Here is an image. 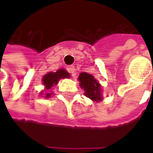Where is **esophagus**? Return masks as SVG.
<instances>
[{"label":"esophagus","instance_id":"obj_1","mask_svg":"<svg viewBox=\"0 0 153 153\" xmlns=\"http://www.w3.org/2000/svg\"><path fill=\"white\" fill-rule=\"evenodd\" d=\"M66 70L68 71V73H70L71 74H74V72H75V69H74V66H73V65H70V66H67V68H66Z\"/></svg>","mask_w":153,"mask_h":153}]
</instances>
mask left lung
<instances>
[{"mask_svg":"<svg viewBox=\"0 0 153 153\" xmlns=\"http://www.w3.org/2000/svg\"><path fill=\"white\" fill-rule=\"evenodd\" d=\"M78 79L79 81L80 88L85 90L84 95L87 97H88L94 102L102 101L103 97H102L101 85L93 75L87 73H81L79 75Z\"/></svg>","mask_w":153,"mask_h":153,"instance_id":"left-lung-1","label":"left lung"}]
</instances>
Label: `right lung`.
<instances>
[{"label":"right lung","instance_id":"add662e5","mask_svg":"<svg viewBox=\"0 0 153 153\" xmlns=\"http://www.w3.org/2000/svg\"><path fill=\"white\" fill-rule=\"evenodd\" d=\"M65 78H70V74H69V73H67L64 69H59L56 73H52V72L48 73L47 74H45L43 76V78H42V83H43V85L45 87L46 91H48V93L45 95L46 98H49L50 96L52 95V92L49 93V89L53 86H56L58 83L60 79H65Z\"/></svg>","mask_w":153,"mask_h":153}]
</instances>
